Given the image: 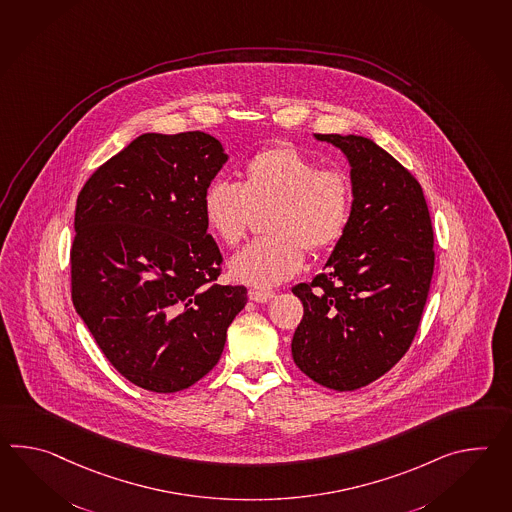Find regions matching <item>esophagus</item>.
Returning <instances> with one entry per match:
<instances>
[{
	"label": "esophagus",
	"mask_w": 512,
	"mask_h": 512,
	"mask_svg": "<svg viewBox=\"0 0 512 512\" xmlns=\"http://www.w3.org/2000/svg\"><path fill=\"white\" fill-rule=\"evenodd\" d=\"M248 296H250L251 301H255V303H268V301H272L273 297H275V292H272V290H257V288H251L250 292H248Z\"/></svg>",
	"instance_id": "obj_1"
}]
</instances>
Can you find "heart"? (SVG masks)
Returning <instances> with one entry per match:
<instances>
[{"mask_svg": "<svg viewBox=\"0 0 512 512\" xmlns=\"http://www.w3.org/2000/svg\"><path fill=\"white\" fill-rule=\"evenodd\" d=\"M353 209L345 172L321 167L292 145L264 148L242 169V182L215 180L202 194L205 226L226 246L244 240L255 213L268 211L266 239L255 240L229 261L239 283L270 288L292 279L310 253L329 250L343 237Z\"/></svg>", "mask_w": 512, "mask_h": 512, "instance_id": "heart-1", "label": "heart"}]
</instances>
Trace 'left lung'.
Instances as JSON below:
<instances>
[{
  "label": "left lung",
  "mask_w": 512,
  "mask_h": 512,
  "mask_svg": "<svg viewBox=\"0 0 512 512\" xmlns=\"http://www.w3.org/2000/svg\"><path fill=\"white\" fill-rule=\"evenodd\" d=\"M316 139L349 159L353 209L325 270L292 288L305 310L292 356L321 386L354 391L386 375L417 334L435 262L432 218L421 183L375 141Z\"/></svg>",
  "instance_id": "left-lung-1"
}]
</instances>
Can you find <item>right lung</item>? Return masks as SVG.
I'll list each match as a JSON object with an SVG mask.
<instances>
[{
	"mask_svg": "<svg viewBox=\"0 0 512 512\" xmlns=\"http://www.w3.org/2000/svg\"><path fill=\"white\" fill-rule=\"evenodd\" d=\"M228 161L204 132L143 134L84 183L75 209L71 299L132 384L176 393L204 378L248 301L216 284L222 255L202 194Z\"/></svg>",
	"mask_w": 512,
	"mask_h": 512,
	"instance_id": "add662e5",
	"label": "right lung"
}]
</instances>
